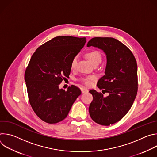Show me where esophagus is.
Wrapping results in <instances>:
<instances>
[{"instance_id":"1","label":"esophagus","mask_w":157,"mask_h":157,"mask_svg":"<svg viewBox=\"0 0 157 157\" xmlns=\"http://www.w3.org/2000/svg\"><path fill=\"white\" fill-rule=\"evenodd\" d=\"M81 92H82V93L85 94V93H88V90H87V89H86V88H82L81 89Z\"/></svg>"}]
</instances>
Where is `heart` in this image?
I'll return each instance as SVG.
<instances>
[{"label":"heart","instance_id":"1","mask_svg":"<svg viewBox=\"0 0 157 157\" xmlns=\"http://www.w3.org/2000/svg\"><path fill=\"white\" fill-rule=\"evenodd\" d=\"M86 56L93 65L96 64H99L102 60V56L101 53L96 50H92L89 52L86 53ZM78 63V57L75 56L71 62V67L72 69H75L76 68ZM94 79V77H89L87 78L82 79V81L87 85H89L91 84V81Z\"/></svg>","mask_w":157,"mask_h":157}]
</instances>
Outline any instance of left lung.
Instances as JSON below:
<instances>
[{
	"instance_id": "left-lung-1",
	"label": "left lung",
	"mask_w": 157,
	"mask_h": 157,
	"mask_svg": "<svg viewBox=\"0 0 157 157\" xmlns=\"http://www.w3.org/2000/svg\"><path fill=\"white\" fill-rule=\"evenodd\" d=\"M94 47L106 56L105 75L98 82L102 94L92 89L93 101L89 107L91 119L102 125H110L122 119L131 108L137 93V64L131 51L119 40L109 37H95L87 47Z\"/></svg>"
}]
</instances>
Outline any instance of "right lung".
Returning <instances> with one entry per match:
<instances>
[{"mask_svg":"<svg viewBox=\"0 0 157 157\" xmlns=\"http://www.w3.org/2000/svg\"><path fill=\"white\" fill-rule=\"evenodd\" d=\"M86 38L59 36L42 44L32 56L25 73L30 105L42 121L56 124L68 116L81 94L75 86L59 88L71 72V62L84 46Z\"/></svg>","mask_w":157,"mask_h":157,"instance_id":"add662e5","label":"right lung"}]
</instances>
